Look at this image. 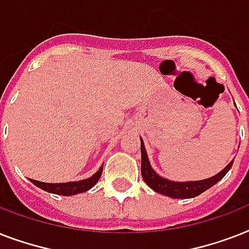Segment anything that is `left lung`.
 Returning a JSON list of instances; mask_svg holds the SVG:
<instances>
[{
	"label": "left lung",
	"instance_id": "8db88e82",
	"mask_svg": "<svg viewBox=\"0 0 249 249\" xmlns=\"http://www.w3.org/2000/svg\"><path fill=\"white\" fill-rule=\"evenodd\" d=\"M141 173L143 177L144 182L151 187L154 191L170 196L173 199H189V197H195L204 193L205 190L211 189L213 185H216L217 182L225 177V174L228 173L232 165V161L226 165V168L221 170L220 173H217L213 177H209L207 179H201V181H189V182H174L169 181L166 178L160 177L159 174L151 168L150 161H148L147 154H146V148H144L143 141L141 140Z\"/></svg>",
	"mask_w": 249,
	"mask_h": 249
}]
</instances>
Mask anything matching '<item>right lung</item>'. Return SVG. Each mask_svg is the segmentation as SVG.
I'll list each match as a JSON object with an SVG mask.
<instances>
[{"label": "right lung", "instance_id": "add662e5", "mask_svg": "<svg viewBox=\"0 0 249 249\" xmlns=\"http://www.w3.org/2000/svg\"><path fill=\"white\" fill-rule=\"evenodd\" d=\"M102 170L103 168H99L97 173H94L90 178H86L83 181L77 182H66V183H45V182L36 181V179H31L33 185H36L37 187L48 191V193L56 194V195H64V196H70V195H76V194L85 193L89 189H91L98 179L101 178Z\"/></svg>", "mask_w": 249, "mask_h": 249}]
</instances>
